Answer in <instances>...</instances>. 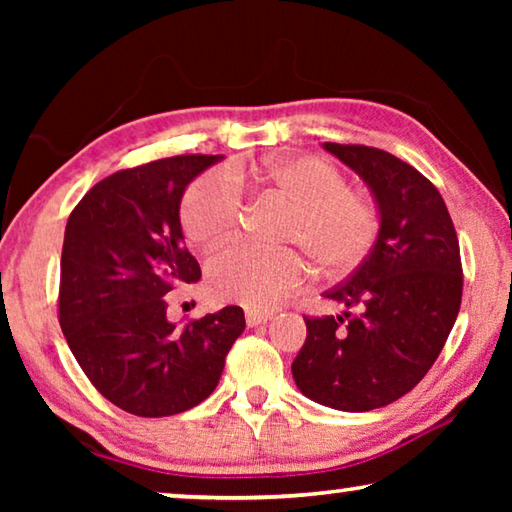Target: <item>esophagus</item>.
<instances>
[{
  "mask_svg": "<svg viewBox=\"0 0 512 512\" xmlns=\"http://www.w3.org/2000/svg\"><path fill=\"white\" fill-rule=\"evenodd\" d=\"M271 318H273V314H268V311H255V309L246 311V325L248 327H262Z\"/></svg>",
  "mask_w": 512,
  "mask_h": 512,
  "instance_id": "esophagus-1",
  "label": "esophagus"
}]
</instances>
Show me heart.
<instances>
[{
  "mask_svg": "<svg viewBox=\"0 0 512 512\" xmlns=\"http://www.w3.org/2000/svg\"><path fill=\"white\" fill-rule=\"evenodd\" d=\"M257 180L287 194L296 214L284 239L300 246L325 275H345L370 253L377 237V212L350 192L348 178L320 158H282L257 173ZM244 183L230 167L205 171L183 198L185 235L214 248L235 235L244 212ZM307 275L302 257L291 250L230 246L207 259V289L216 300L250 309H273L296 291Z\"/></svg>",
  "mask_w": 512,
  "mask_h": 512,
  "instance_id": "1",
  "label": "heart"
}]
</instances>
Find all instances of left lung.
Segmentation results:
<instances>
[{
  "label": "left lung",
  "instance_id": "left-lung-1",
  "mask_svg": "<svg viewBox=\"0 0 512 512\" xmlns=\"http://www.w3.org/2000/svg\"><path fill=\"white\" fill-rule=\"evenodd\" d=\"M323 149L366 183L379 230L357 271L325 293L343 314L305 318L291 372L309 400L363 413L400 400L438 359L461 309V253L443 196L418 169L370 146Z\"/></svg>",
  "mask_w": 512,
  "mask_h": 512
}]
</instances>
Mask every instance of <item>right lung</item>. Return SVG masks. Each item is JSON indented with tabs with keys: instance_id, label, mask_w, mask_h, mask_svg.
Masks as SVG:
<instances>
[{
	"instance_id": "right-lung-1",
	"label": "right lung",
	"mask_w": 512,
	"mask_h": 512,
	"mask_svg": "<svg viewBox=\"0 0 512 512\" xmlns=\"http://www.w3.org/2000/svg\"><path fill=\"white\" fill-rule=\"evenodd\" d=\"M223 155H176L94 185L69 214L60 257V329L94 388L140 418H164L214 393L246 329L244 309L223 307L185 329L164 296L201 280L185 248L180 201Z\"/></svg>"
}]
</instances>
